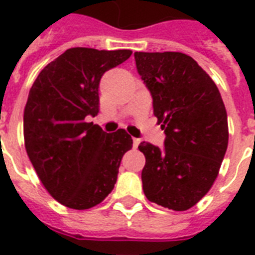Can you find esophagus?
Here are the masks:
<instances>
[{
	"mask_svg": "<svg viewBox=\"0 0 255 255\" xmlns=\"http://www.w3.org/2000/svg\"><path fill=\"white\" fill-rule=\"evenodd\" d=\"M140 144V140L139 139H133V148H137V145Z\"/></svg>",
	"mask_w": 255,
	"mask_h": 255,
	"instance_id": "34e87169",
	"label": "esophagus"
}]
</instances>
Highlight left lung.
I'll return each mask as SVG.
<instances>
[{
    "label": "left lung",
    "mask_w": 255,
    "mask_h": 255,
    "mask_svg": "<svg viewBox=\"0 0 255 255\" xmlns=\"http://www.w3.org/2000/svg\"><path fill=\"white\" fill-rule=\"evenodd\" d=\"M137 73L165 132L164 149L140 143L145 197L168 209H190L220 172L229 140L228 115L212 78L182 53H135Z\"/></svg>",
    "instance_id": "obj_1"
}]
</instances>
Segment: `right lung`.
<instances>
[{
    "mask_svg": "<svg viewBox=\"0 0 255 255\" xmlns=\"http://www.w3.org/2000/svg\"><path fill=\"white\" fill-rule=\"evenodd\" d=\"M131 50H66L42 70L23 111L25 148L46 190L62 205L90 209L114 189L122 157L132 148L126 129L107 133L87 116L99 112L103 74Z\"/></svg>",
    "mask_w": 255,
    "mask_h": 255,
    "instance_id": "right-lung-1",
    "label": "right lung"
}]
</instances>
